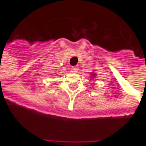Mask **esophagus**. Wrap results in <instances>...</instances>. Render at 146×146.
Returning a JSON list of instances; mask_svg holds the SVG:
<instances>
[{"instance_id": "1", "label": "esophagus", "mask_w": 146, "mask_h": 146, "mask_svg": "<svg viewBox=\"0 0 146 146\" xmlns=\"http://www.w3.org/2000/svg\"><path fill=\"white\" fill-rule=\"evenodd\" d=\"M72 72H74V73H76V72H77V70H78V69H77V67L76 66H73L72 67Z\"/></svg>"}]
</instances>
